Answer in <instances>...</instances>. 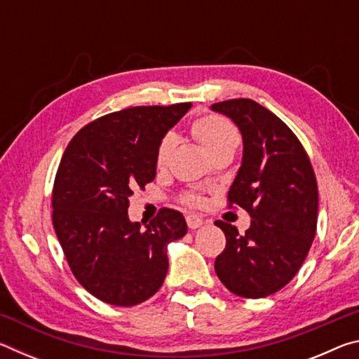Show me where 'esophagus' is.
<instances>
[{
  "mask_svg": "<svg viewBox=\"0 0 359 359\" xmlns=\"http://www.w3.org/2000/svg\"><path fill=\"white\" fill-rule=\"evenodd\" d=\"M187 224H188V228H190V229H196V228L203 226L204 220L198 215H187Z\"/></svg>",
  "mask_w": 359,
  "mask_h": 359,
  "instance_id": "34e87169",
  "label": "esophagus"
}]
</instances>
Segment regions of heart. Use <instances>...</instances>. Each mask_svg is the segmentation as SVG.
I'll use <instances>...</instances> for the list:
<instances>
[{"label":"heart","instance_id":"b5f03b06","mask_svg":"<svg viewBox=\"0 0 359 359\" xmlns=\"http://www.w3.org/2000/svg\"><path fill=\"white\" fill-rule=\"evenodd\" d=\"M193 135L201 142L203 147L214 156L217 151L224 149H238L241 142L239 131L236 126L220 115H205V117L198 118L193 123ZM175 147V139L172 135H166L158 144L155 163L158 168H165L169 161L172 150ZM184 203L193 208H198L204 203L203 196L196 191H188L184 196Z\"/></svg>","mask_w":359,"mask_h":359}]
</instances>
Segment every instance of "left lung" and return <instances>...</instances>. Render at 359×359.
Returning a JSON list of instances; mask_svg holds the SVG:
<instances>
[{
	"label": "left lung",
	"mask_w": 359,
	"mask_h": 359,
	"mask_svg": "<svg viewBox=\"0 0 359 359\" xmlns=\"http://www.w3.org/2000/svg\"><path fill=\"white\" fill-rule=\"evenodd\" d=\"M238 125L244 155L228 191V205L250 215V228L215 222L226 247L215 272L231 293L258 299L293 278L317 231L318 187L307 151L276 114L247 98L212 104Z\"/></svg>",
	"instance_id": "1"
}]
</instances>
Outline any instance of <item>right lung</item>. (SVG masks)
<instances>
[{"mask_svg":"<svg viewBox=\"0 0 359 359\" xmlns=\"http://www.w3.org/2000/svg\"><path fill=\"white\" fill-rule=\"evenodd\" d=\"M191 102L137 106L107 114L71 139L52 191V220L72 274L112 306L147 301L165 282L166 247L187 234L180 212L130 222L133 190L155 179V155Z\"/></svg>","mask_w":359,"mask_h":359,"instance_id":"right-lung-1","label":"right lung"}]
</instances>
